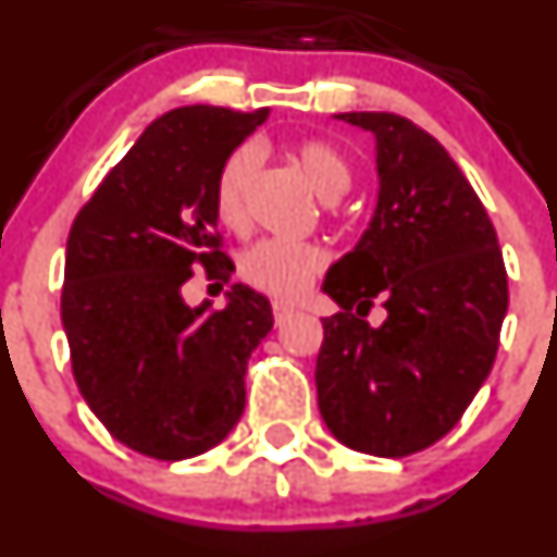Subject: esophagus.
<instances>
[{"mask_svg": "<svg viewBox=\"0 0 557 557\" xmlns=\"http://www.w3.org/2000/svg\"><path fill=\"white\" fill-rule=\"evenodd\" d=\"M292 313H295V308L286 306V302H273V319H276V324L286 322V319H289Z\"/></svg>", "mask_w": 557, "mask_h": 557, "instance_id": "1", "label": "esophagus"}]
</instances>
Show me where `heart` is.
I'll list each match as a JSON object with an SVG mask.
<instances>
[{
  "label": "heart",
  "mask_w": 557,
  "mask_h": 557,
  "mask_svg": "<svg viewBox=\"0 0 557 557\" xmlns=\"http://www.w3.org/2000/svg\"><path fill=\"white\" fill-rule=\"evenodd\" d=\"M297 168L306 175L308 186L322 200H338L351 184V168L338 148L324 140H302L292 148ZM257 164L255 148H238L224 159L213 186V211L227 230H240L246 222V181ZM324 268V251L313 244L295 240H260L246 249L238 260L240 278L257 292L295 300L308 289L317 273Z\"/></svg>",
  "instance_id": "heart-1"
}]
</instances>
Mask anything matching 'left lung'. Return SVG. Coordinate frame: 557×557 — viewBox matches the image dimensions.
I'll use <instances>...</instances> for the list:
<instances>
[{
	"mask_svg": "<svg viewBox=\"0 0 557 557\" xmlns=\"http://www.w3.org/2000/svg\"><path fill=\"white\" fill-rule=\"evenodd\" d=\"M371 132L376 208L322 292L317 400L357 453L406 458L447 436L487 379L509 306L487 211L436 137L395 113H338ZM382 296L388 319H361ZM356 313L351 314L350 311Z\"/></svg>",
	"mask_w": 557,
	"mask_h": 557,
	"instance_id": "8db88e82",
	"label": "left lung"
}]
</instances>
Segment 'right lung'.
Returning a JSON list of instances; mask_svg holds the SVG:
<instances>
[{
	"label": "right lung",
	"mask_w": 557,
	"mask_h": 557,
	"mask_svg": "<svg viewBox=\"0 0 557 557\" xmlns=\"http://www.w3.org/2000/svg\"><path fill=\"white\" fill-rule=\"evenodd\" d=\"M271 110L189 104L146 126L81 208L67 238L62 324L73 373L115 442L157 460L222 444L246 406V366L273 327L271 300L246 284L189 306L200 262L230 281L213 186L224 159Z\"/></svg>",
	"instance_id": "1"
}]
</instances>
